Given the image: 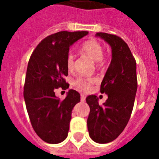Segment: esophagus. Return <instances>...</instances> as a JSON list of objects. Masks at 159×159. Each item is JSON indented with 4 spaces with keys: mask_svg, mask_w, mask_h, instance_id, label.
<instances>
[{
    "mask_svg": "<svg viewBox=\"0 0 159 159\" xmlns=\"http://www.w3.org/2000/svg\"><path fill=\"white\" fill-rule=\"evenodd\" d=\"M86 101V95L81 94V102H85Z\"/></svg>",
    "mask_w": 159,
    "mask_h": 159,
    "instance_id": "esophagus-1",
    "label": "esophagus"
}]
</instances>
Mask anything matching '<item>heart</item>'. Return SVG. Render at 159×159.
I'll return each mask as SVG.
<instances>
[{
    "instance_id": "1",
    "label": "heart",
    "mask_w": 159,
    "mask_h": 159,
    "mask_svg": "<svg viewBox=\"0 0 159 159\" xmlns=\"http://www.w3.org/2000/svg\"><path fill=\"white\" fill-rule=\"evenodd\" d=\"M82 51L92 57L96 61L97 66H101L104 62L103 57V46L100 42L95 39H91L85 42L82 45ZM75 56L72 52H69L67 55L66 65L68 71H72L74 68ZM97 82V80L93 77H79L73 81V85L78 89L87 92L92 88V86Z\"/></svg>"
}]
</instances>
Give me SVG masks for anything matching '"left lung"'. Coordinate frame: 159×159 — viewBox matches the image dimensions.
Returning a JSON list of instances; mask_svg holds the SVG:
<instances>
[{"instance_id":"obj_1","label":"left lung","mask_w":159,"mask_h":159,"mask_svg":"<svg viewBox=\"0 0 159 159\" xmlns=\"http://www.w3.org/2000/svg\"><path fill=\"white\" fill-rule=\"evenodd\" d=\"M96 35L110 44L112 58L101 84V92L108 99L100 106L97 96L86 98L90 106L87 128L92 140L106 143L122 133L130 118L138 86L136 62L120 37L102 32Z\"/></svg>"}]
</instances>
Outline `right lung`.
<instances>
[{
	"label": "right lung",
	"mask_w": 159,
	"mask_h": 159,
	"mask_svg": "<svg viewBox=\"0 0 159 159\" xmlns=\"http://www.w3.org/2000/svg\"><path fill=\"white\" fill-rule=\"evenodd\" d=\"M88 34L87 31H61L46 37L39 43L29 60L24 98L32 127L46 143H58L67 138L72 111L80 102V94L69 90L64 100L54 90L67 89L64 77L70 46Z\"/></svg>",
	"instance_id": "add662e5"
}]
</instances>
